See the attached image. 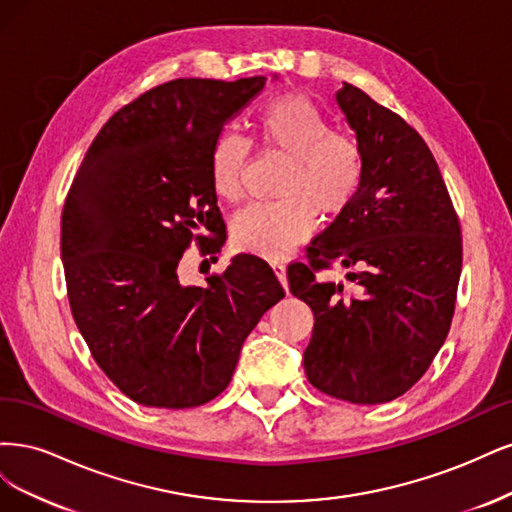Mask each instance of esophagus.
<instances>
[{
	"instance_id": "esophagus-1",
	"label": "esophagus",
	"mask_w": 512,
	"mask_h": 512,
	"mask_svg": "<svg viewBox=\"0 0 512 512\" xmlns=\"http://www.w3.org/2000/svg\"><path fill=\"white\" fill-rule=\"evenodd\" d=\"M272 270H274V274L278 276L280 285H283V287L287 289V268H285V263H283V261H272Z\"/></svg>"
}]
</instances>
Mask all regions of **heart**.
<instances>
[{
	"instance_id": "obj_1",
	"label": "heart",
	"mask_w": 512,
	"mask_h": 512,
	"mask_svg": "<svg viewBox=\"0 0 512 512\" xmlns=\"http://www.w3.org/2000/svg\"><path fill=\"white\" fill-rule=\"evenodd\" d=\"M261 144L287 157L278 202L242 210L232 227L234 244L266 259L285 257L306 240L321 217H338L351 206L364 183V151L332 123L306 95L289 93L270 100L257 119ZM251 163V144L225 131L212 144V187L225 202H240Z\"/></svg>"
}]
</instances>
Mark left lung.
<instances>
[{"instance_id": "1", "label": "left lung", "mask_w": 512, "mask_h": 512, "mask_svg": "<svg viewBox=\"0 0 512 512\" xmlns=\"http://www.w3.org/2000/svg\"><path fill=\"white\" fill-rule=\"evenodd\" d=\"M336 104L364 151V183L287 278L315 315L308 381L338 400L383 404L419 381L449 334L461 229L417 131L349 82ZM332 260L347 268L351 290L316 278Z\"/></svg>"}]
</instances>
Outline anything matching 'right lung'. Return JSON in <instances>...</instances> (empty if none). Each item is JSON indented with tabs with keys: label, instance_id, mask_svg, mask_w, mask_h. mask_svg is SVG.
Returning a JSON list of instances; mask_svg holds the SVG:
<instances>
[{
	"label": "right lung",
	"instance_id": "add662e5",
	"mask_svg": "<svg viewBox=\"0 0 512 512\" xmlns=\"http://www.w3.org/2000/svg\"><path fill=\"white\" fill-rule=\"evenodd\" d=\"M263 87V76L178 78L146 91L100 129L65 200L61 259L74 321L97 366L142 406L217 398L246 336L285 298L255 255L232 257L206 287L178 278L191 240L221 251L212 144Z\"/></svg>",
	"mask_w": 512,
	"mask_h": 512
}]
</instances>
